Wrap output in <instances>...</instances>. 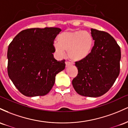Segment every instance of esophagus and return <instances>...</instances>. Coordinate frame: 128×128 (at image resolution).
<instances>
[{
    "mask_svg": "<svg viewBox=\"0 0 128 128\" xmlns=\"http://www.w3.org/2000/svg\"><path fill=\"white\" fill-rule=\"evenodd\" d=\"M65 64H66V68H68V67L70 66L71 65V63L69 62H66Z\"/></svg>",
    "mask_w": 128,
    "mask_h": 128,
    "instance_id": "obj_1",
    "label": "esophagus"
}]
</instances>
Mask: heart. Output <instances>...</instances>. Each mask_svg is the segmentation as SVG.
<instances>
[{
	"mask_svg": "<svg viewBox=\"0 0 128 128\" xmlns=\"http://www.w3.org/2000/svg\"><path fill=\"white\" fill-rule=\"evenodd\" d=\"M54 43L55 51L63 56L67 50L69 58L73 62L83 60L90 55L94 46V38L88 31H64L57 37Z\"/></svg>",
	"mask_w": 128,
	"mask_h": 128,
	"instance_id": "1",
	"label": "heart"
}]
</instances>
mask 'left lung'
<instances>
[{
	"label": "left lung",
	"instance_id": "left-lung-1",
	"mask_svg": "<svg viewBox=\"0 0 128 128\" xmlns=\"http://www.w3.org/2000/svg\"><path fill=\"white\" fill-rule=\"evenodd\" d=\"M91 31L94 45L86 58L76 62L78 74L72 83L80 95L97 97L107 92L118 77L121 51L109 33L92 28Z\"/></svg>",
	"mask_w": 128,
	"mask_h": 128
}]
</instances>
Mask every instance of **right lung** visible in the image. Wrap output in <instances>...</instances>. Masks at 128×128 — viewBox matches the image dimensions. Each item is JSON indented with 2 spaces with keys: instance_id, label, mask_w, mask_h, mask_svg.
<instances>
[{
  "instance_id": "right-lung-1",
  "label": "right lung",
  "mask_w": 128,
  "mask_h": 128,
  "mask_svg": "<svg viewBox=\"0 0 128 128\" xmlns=\"http://www.w3.org/2000/svg\"><path fill=\"white\" fill-rule=\"evenodd\" d=\"M60 31L54 27L23 30L8 46V76L24 96L48 94L56 74L65 68V60L57 61L52 54L54 40Z\"/></svg>"
}]
</instances>
